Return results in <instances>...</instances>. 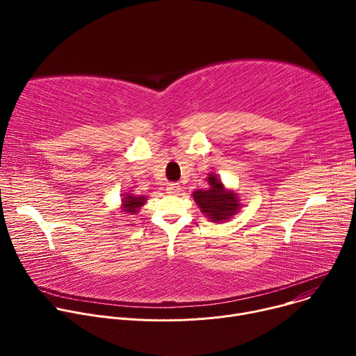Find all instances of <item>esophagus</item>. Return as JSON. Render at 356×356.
Here are the masks:
<instances>
[{
  "label": "esophagus",
  "instance_id": "1",
  "mask_svg": "<svg viewBox=\"0 0 356 356\" xmlns=\"http://www.w3.org/2000/svg\"><path fill=\"white\" fill-rule=\"evenodd\" d=\"M180 190H181V186L179 183H169L166 187V191L169 194H179Z\"/></svg>",
  "mask_w": 356,
  "mask_h": 356
}]
</instances>
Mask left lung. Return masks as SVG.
<instances>
[{
	"mask_svg": "<svg viewBox=\"0 0 356 356\" xmlns=\"http://www.w3.org/2000/svg\"><path fill=\"white\" fill-rule=\"evenodd\" d=\"M207 181L210 188L195 190L193 198L200 207L201 213L206 214L213 222H222L236 214L241 204L236 193L224 187L217 175H209Z\"/></svg>",
	"mask_w": 356,
	"mask_h": 356,
	"instance_id": "1",
	"label": "left lung"
}]
</instances>
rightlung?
I'll return each instance as SVG.
<instances>
[{
    "label": "right lung",
    "instance_id": "obj_1",
    "mask_svg": "<svg viewBox=\"0 0 356 356\" xmlns=\"http://www.w3.org/2000/svg\"><path fill=\"white\" fill-rule=\"evenodd\" d=\"M121 201H122V206H121L122 211H125V214L132 216V214L138 213V210L145 204L146 197L127 193V194H124V198Z\"/></svg>",
    "mask_w": 356,
    "mask_h": 356
}]
</instances>
